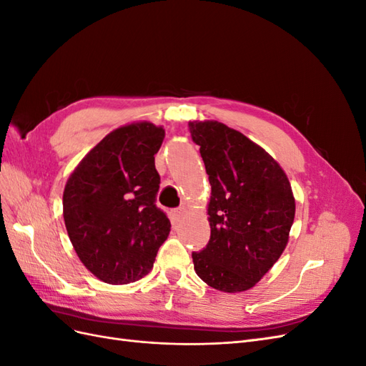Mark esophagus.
<instances>
[{
	"mask_svg": "<svg viewBox=\"0 0 366 366\" xmlns=\"http://www.w3.org/2000/svg\"><path fill=\"white\" fill-rule=\"evenodd\" d=\"M186 212H187V210H186L184 206H182V207H179V209H175V210H174V218H175L177 221H179V219H182V218L186 215Z\"/></svg>",
	"mask_w": 366,
	"mask_h": 366,
	"instance_id": "esophagus-1",
	"label": "esophagus"
}]
</instances>
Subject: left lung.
<instances>
[{"mask_svg":"<svg viewBox=\"0 0 366 366\" xmlns=\"http://www.w3.org/2000/svg\"><path fill=\"white\" fill-rule=\"evenodd\" d=\"M210 183V239L194 252L195 273L215 290L246 292L280 259L295 219L287 174L242 132L217 120L189 122Z\"/></svg>","mask_w":366,"mask_h":366,"instance_id":"1","label":"left lung"}]
</instances>
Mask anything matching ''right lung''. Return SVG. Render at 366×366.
I'll return each mask as SVG.
<instances>
[{
	"label": "right lung",
	"mask_w": 366,
	"mask_h": 366,
	"mask_svg": "<svg viewBox=\"0 0 366 366\" xmlns=\"http://www.w3.org/2000/svg\"><path fill=\"white\" fill-rule=\"evenodd\" d=\"M163 127L132 122L107 134L76 166L62 195L71 244L97 280L120 285L148 274L171 223L156 206L154 156Z\"/></svg>",
	"instance_id": "add662e5"
}]
</instances>
